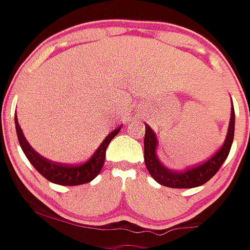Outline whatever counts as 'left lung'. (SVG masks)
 Instances as JSON below:
<instances>
[{
	"label": "left lung",
	"instance_id": "8db88e82",
	"mask_svg": "<svg viewBox=\"0 0 250 250\" xmlns=\"http://www.w3.org/2000/svg\"><path fill=\"white\" fill-rule=\"evenodd\" d=\"M234 135V109L231 105V117L226 139L223 146L214 153L209 160L201 165L193 166L184 170H170L160 162L157 157V138L155 132L145 125V138H144V160L148 173L158 184L173 188H192L203 185L210 180L230 153Z\"/></svg>",
	"mask_w": 250,
	"mask_h": 250
}]
</instances>
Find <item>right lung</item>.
I'll list each match as a JSON object with an SVG mask.
<instances>
[{
	"instance_id": "add662e5",
	"label": "right lung",
	"mask_w": 250,
	"mask_h": 250,
	"mask_svg": "<svg viewBox=\"0 0 250 250\" xmlns=\"http://www.w3.org/2000/svg\"><path fill=\"white\" fill-rule=\"evenodd\" d=\"M16 129L18 140H19L21 150L24 151L25 156L27 160L30 161L35 169L40 174L44 176L47 180L50 183L58 184V185L64 186H76L81 184H87L92 181L98 174L102 170L103 166H104L105 155H106V148L109 146L110 141L120 133L121 127L116 128L115 130L110 133L104 141L100 144L99 147L97 148L92 157L84 162L83 165H62V163L53 162V161L47 160L43 156L40 155L39 152L31 147L29 143H27L26 138L22 134V130L20 128L19 123H18V118L16 115Z\"/></svg>"
}]
</instances>
